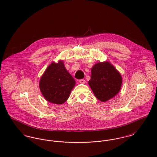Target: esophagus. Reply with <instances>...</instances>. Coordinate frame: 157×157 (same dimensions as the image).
Segmentation results:
<instances>
[{
	"label": "esophagus",
	"mask_w": 157,
	"mask_h": 157,
	"mask_svg": "<svg viewBox=\"0 0 157 157\" xmlns=\"http://www.w3.org/2000/svg\"><path fill=\"white\" fill-rule=\"evenodd\" d=\"M79 83H81V84H85L86 83V81L84 79H81V80H79Z\"/></svg>",
	"instance_id": "34e87169"
}]
</instances>
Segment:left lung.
Here are the masks:
<instances>
[{
	"mask_svg": "<svg viewBox=\"0 0 157 157\" xmlns=\"http://www.w3.org/2000/svg\"><path fill=\"white\" fill-rule=\"evenodd\" d=\"M95 96L105 102L114 97L121 88L122 77L116 68L109 62H98L91 69L88 82Z\"/></svg>",
	"mask_w": 157,
	"mask_h": 157,
	"instance_id": "obj_1",
	"label": "left lung"
}]
</instances>
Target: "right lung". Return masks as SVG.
I'll use <instances>...</instances> for the list:
<instances>
[{
  "label": "right lung",
  "mask_w": 157,
  "mask_h": 157,
  "mask_svg": "<svg viewBox=\"0 0 157 157\" xmlns=\"http://www.w3.org/2000/svg\"><path fill=\"white\" fill-rule=\"evenodd\" d=\"M75 81L67 72L62 60L52 62L40 78L39 87L45 99L50 103L60 105L69 98Z\"/></svg>",
  "instance_id": "right-lung-1"
}]
</instances>
